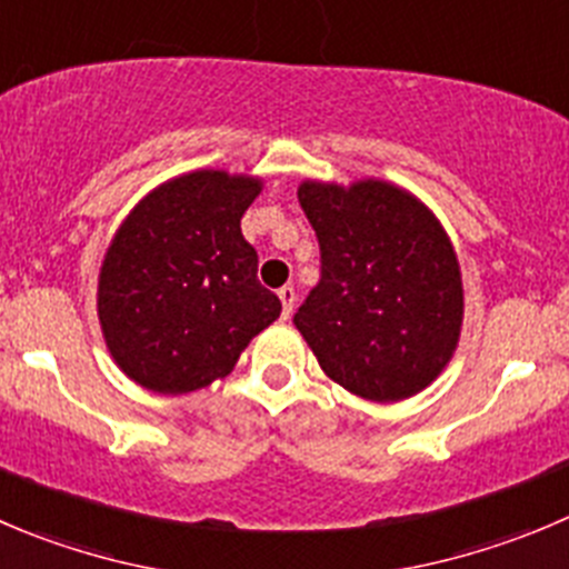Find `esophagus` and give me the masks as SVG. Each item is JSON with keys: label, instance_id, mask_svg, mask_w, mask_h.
<instances>
[{"label": "esophagus", "instance_id": "34e87169", "mask_svg": "<svg viewBox=\"0 0 569 569\" xmlns=\"http://www.w3.org/2000/svg\"><path fill=\"white\" fill-rule=\"evenodd\" d=\"M279 299H281V316H284V318L293 316V307H296V290L290 288V284H284V288L279 290Z\"/></svg>", "mask_w": 569, "mask_h": 569}]
</instances>
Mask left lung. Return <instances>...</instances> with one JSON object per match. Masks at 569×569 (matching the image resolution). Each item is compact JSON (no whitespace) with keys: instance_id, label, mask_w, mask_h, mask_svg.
Segmentation results:
<instances>
[{"instance_id":"8db88e82","label":"left lung","mask_w":569,"mask_h":569,"mask_svg":"<svg viewBox=\"0 0 569 569\" xmlns=\"http://www.w3.org/2000/svg\"><path fill=\"white\" fill-rule=\"evenodd\" d=\"M299 203L321 246V281L293 323L323 375L371 402L425 391L463 323L461 264L441 220L380 178L305 181Z\"/></svg>"}]
</instances>
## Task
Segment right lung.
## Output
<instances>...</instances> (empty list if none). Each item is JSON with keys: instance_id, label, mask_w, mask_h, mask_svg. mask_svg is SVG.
Returning a JSON list of instances; mask_svg holds the SVG:
<instances>
[{"instance_id": "obj_1", "label": "right lung", "mask_w": 569, "mask_h": 569, "mask_svg": "<svg viewBox=\"0 0 569 569\" xmlns=\"http://www.w3.org/2000/svg\"><path fill=\"white\" fill-rule=\"evenodd\" d=\"M262 178L192 170L150 189L108 246L97 318L122 375L153 393L223 380L281 301L257 279L240 220Z\"/></svg>"}]
</instances>
